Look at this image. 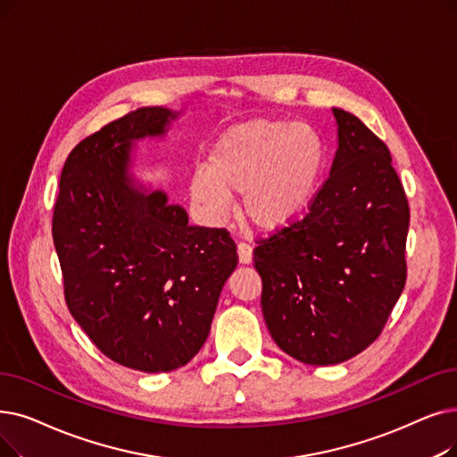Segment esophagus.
Returning a JSON list of instances; mask_svg holds the SVG:
<instances>
[{"label": "esophagus", "instance_id": "esophagus-1", "mask_svg": "<svg viewBox=\"0 0 457 457\" xmlns=\"http://www.w3.org/2000/svg\"><path fill=\"white\" fill-rule=\"evenodd\" d=\"M237 253H239V262L241 263H250L252 262V246L248 243H239L237 245Z\"/></svg>", "mask_w": 457, "mask_h": 457}]
</instances>
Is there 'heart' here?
Here are the masks:
<instances>
[{
	"label": "heart",
	"instance_id": "b5f03b06",
	"mask_svg": "<svg viewBox=\"0 0 457 457\" xmlns=\"http://www.w3.org/2000/svg\"><path fill=\"white\" fill-rule=\"evenodd\" d=\"M325 166L320 130L308 123L255 119L218 137L207 170L192 175L190 194L212 216L228 211L231 194H243L248 220L274 229L310 207Z\"/></svg>",
	"mask_w": 457,
	"mask_h": 457
}]
</instances>
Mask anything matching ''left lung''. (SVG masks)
<instances>
[{"label":"left lung","instance_id":"left-lung-1","mask_svg":"<svg viewBox=\"0 0 457 457\" xmlns=\"http://www.w3.org/2000/svg\"><path fill=\"white\" fill-rule=\"evenodd\" d=\"M338 151L301 218L257 239L262 310L272 340L313 366L377 340L407 280L409 204L386 144L334 108Z\"/></svg>","mask_w":457,"mask_h":457}]
</instances>
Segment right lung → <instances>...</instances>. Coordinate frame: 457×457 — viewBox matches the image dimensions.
<instances>
[{
  "mask_svg": "<svg viewBox=\"0 0 457 457\" xmlns=\"http://www.w3.org/2000/svg\"><path fill=\"white\" fill-rule=\"evenodd\" d=\"M175 115L137 108L67 156L52 218L69 312L96 349L137 371H171L205 344L237 246L226 228L188 226L162 192H137L129 151Z\"/></svg>",
  "mask_w": 457,
  "mask_h": 457,
  "instance_id": "obj_1",
  "label": "right lung"
}]
</instances>
